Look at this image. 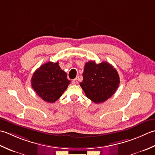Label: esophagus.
<instances>
[{"label":"esophagus","instance_id":"1","mask_svg":"<svg viewBox=\"0 0 155 155\" xmlns=\"http://www.w3.org/2000/svg\"><path fill=\"white\" fill-rule=\"evenodd\" d=\"M71 83H72V84H74V85H76V84H78V80H77V79H74V80H72Z\"/></svg>","mask_w":155,"mask_h":155}]
</instances>
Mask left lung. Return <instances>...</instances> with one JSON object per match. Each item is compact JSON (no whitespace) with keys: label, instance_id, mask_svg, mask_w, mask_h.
I'll return each mask as SVG.
<instances>
[{"label":"left lung","instance_id":"8db88e82","mask_svg":"<svg viewBox=\"0 0 155 155\" xmlns=\"http://www.w3.org/2000/svg\"><path fill=\"white\" fill-rule=\"evenodd\" d=\"M83 78L80 86L87 98L96 104L109 99L120 84L116 69L106 61L98 64L94 61L87 62L84 66Z\"/></svg>","mask_w":155,"mask_h":155}]
</instances>
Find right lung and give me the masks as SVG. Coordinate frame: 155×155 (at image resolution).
<instances>
[{
	"label": "right lung",
	"instance_id": "obj_1",
	"mask_svg": "<svg viewBox=\"0 0 155 155\" xmlns=\"http://www.w3.org/2000/svg\"><path fill=\"white\" fill-rule=\"evenodd\" d=\"M70 82L58 62L44 64L34 72L31 78L33 89L41 98L49 103L58 100Z\"/></svg>",
	"mask_w": 155,
	"mask_h": 155
}]
</instances>
